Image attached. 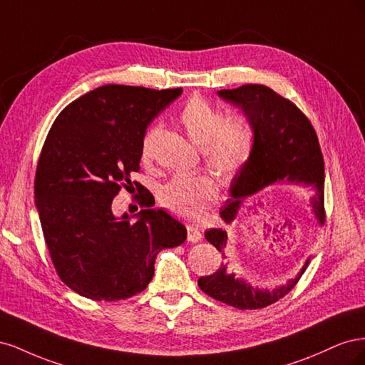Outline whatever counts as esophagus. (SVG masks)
<instances>
[{
  "instance_id": "1",
  "label": "esophagus",
  "mask_w": 365,
  "mask_h": 365,
  "mask_svg": "<svg viewBox=\"0 0 365 365\" xmlns=\"http://www.w3.org/2000/svg\"><path fill=\"white\" fill-rule=\"evenodd\" d=\"M187 239H189L190 242L201 240L202 239V231L200 228L189 225V227H187Z\"/></svg>"
}]
</instances>
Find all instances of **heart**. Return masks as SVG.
I'll return each mask as SVG.
<instances>
[{
    "mask_svg": "<svg viewBox=\"0 0 365 365\" xmlns=\"http://www.w3.org/2000/svg\"><path fill=\"white\" fill-rule=\"evenodd\" d=\"M180 123L196 146L202 150L205 164L224 184L235 182L250 165L256 135L244 117H227L225 113L202 96H195L180 113ZM160 126L149 129L141 146L143 160ZM217 196V184L212 175H178L163 185L160 202L176 216L197 220Z\"/></svg>",
    "mask_w": 365,
    "mask_h": 365,
    "instance_id": "1",
    "label": "heart"
}]
</instances>
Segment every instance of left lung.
Segmentation results:
<instances>
[{
    "mask_svg": "<svg viewBox=\"0 0 365 365\" xmlns=\"http://www.w3.org/2000/svg\"><path fill=\"white\" fill-rule=\"evenodd\" d=\"M224 101L240 108L247 115L256 135L254 155L239 178L231 182V200L220 208V217L230 224L248 197L279 182H295L315 187L311 200L314 213L324 222V160L317 132L302 109L289 98L271 88L257 83L242 85L235 90L217 93ZM205 239L225 254L227 231L212 228ZM309 264H303L295 279L274 291L254 288L242 279H236L227 267H220L212 275L197 280L201 291L215 300L237 309H262L279 302L302 279Z\"/></svg>",
    "mask_w": 365,
    "mask_h": 365,
    "instance_id": "obj_1",
    "label": "left lung"
}]
</instances>
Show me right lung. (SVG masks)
I'll list each match as a JSON object with an SVG mask.
<instances>
[{"instance_id":"obj_1","label":"right lung","mask_w":365,"mask_h":365,"mask_svg":"<svg viewBox=\"0 0 365 365\" xmlns=\"http://www.w3.org/2000/svg\"><path fill=\"white\" fill-rule=\"evenodd\" d=\"M181 93L98 86L65 106L48 130L35 176L36 208L59 279L85 298L115 302L145 291L157 254L187 237L185 227L150 208L146 187L130 180L148 125ZM121 188L143 193L134 225L110 210Z\"/></svg>"}]
</instances>
